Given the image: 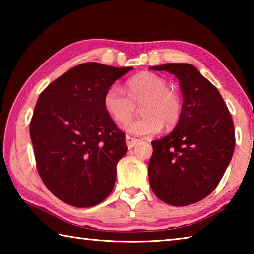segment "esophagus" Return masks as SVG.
Segmentation results:
<instances>
[{"instance_id": "obj_1", "label": "esophagus", "mask_w": 254, "mask_h": 254, "mask_svg": "<svg viewBox=\"0 0 254 254\" xmlns=\"http://www.w3.org/2000/svg\"><path fill=\"white\" fill-rule=\"evenodd\" d=\"M126 142H127V148L132 149V148H134L137 143H139V140L135 139V137H132L130 135H127L126 136Z\"/></svg>"}]
</instances>
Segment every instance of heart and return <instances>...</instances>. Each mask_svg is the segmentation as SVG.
Returning a JSON list of instances; mask_svg holds the SVG:
<instances>
[{
  "instance_id": "b5f03b06",
  "label": "heart",
  "mask_w": 254,
  "mask_h": 254,
  "mask_svg": "<svg viewBox=\"0 0 254 254\" xmlns=\"http://www.w3.org/2000/svg\"><path fill=\"white\" fill-rule=\"evenodd\" d=\"M141 106L142 118L132 120L123 126L127 133L137 136L153 135L166 127H173L182 115V100L177 92L168 88L162 77L152 72H141L127 83V93L119 85H111L103 97L107 113L117 122H126Z\"/></svg>"
}]
</instances>
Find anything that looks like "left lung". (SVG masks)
Returning <instances> with one entry per match:
<instances>
[{
    "mask_svg": "<svg viewBox=\"0 0 254 254\" xmlns=\"http://www.w3.org/2000/svg\"><path fill=\"white\" fill-rule=\"evenodd\" d=\"M179 80L182 115L174 131L152 141L149 182L159 199L187 206L204 199L222 179L235 148L234 123L216 87L189 64L151 67Z\"/></svg>",
    "mask_w": 254,
    "mask_h": 254,
    "instance_id": "obj_1",
    "label": "left lung"
}]
</instances>
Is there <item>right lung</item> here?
Returning a JSON list of instances; mask_svg holds the SVG:
<instances>
[{
	"label": "right lung",
	"mask_w": 254,
	"mask_h": 254,
	"mask_svg": "<svg viewBox=\"0 0 254 254\" xmlns=\"http://www.w3.org/2000/svg\"><path fill=\"white\" fill-rule=\"evenodd\" d=\"M131 69L81 64L54 80L38 98L30 122L37 169L64 203L92 207L111 194L117 165L127 147L103 97Z\"/></svg>",
	"instance_id": "add662e5"
}]
</instances>
